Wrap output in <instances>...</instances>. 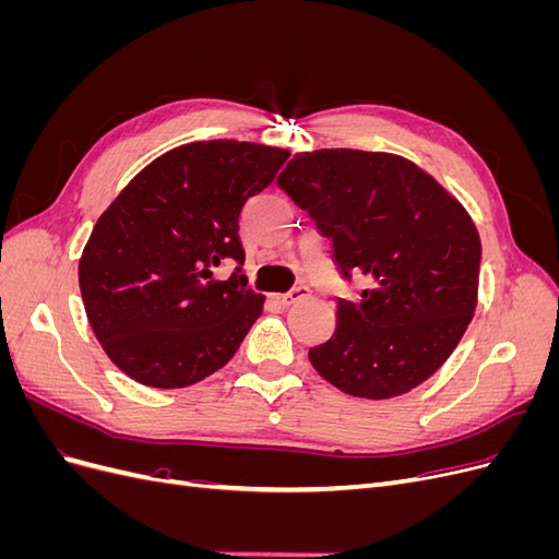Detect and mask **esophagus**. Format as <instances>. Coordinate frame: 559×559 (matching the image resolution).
<instances>
[{
  "instance_id": "34e87169",
  "label": "esophagus",
  "mask_w": 559,
  "mask_h": 559,
  "mask_svg": "<svg viewBox=\"0 0 559 559\" xmlns=\"http://www.w3.org/2000/svg\"><path fill=\"white\" fill-rule=\"evenodd\" d=\"M308 294H310L308 286H294L292 292H286V294L280 296V302H282V306H294V302H298L300 298H306Z\"/></svg>"
}]
</instances>
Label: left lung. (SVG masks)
<instances>
[{
    "label": "left lung",
    "instance_id": "8db88e82",
    "mask_svg": "<svg viewBox=\"0 0 559 559\" xmlns=\"http://www.w3.org/2000/svg\"><path fill=\"white\" fill-rule=\"evenodd\" d=\"M277 183L331 240L341 275L370 282L359 302L337 298L333 335L308 352L317 373L361 399L429 380L478 302L480 235L462 202L382 151H302Z\"/></svg>",
    "mask_w": 559,
    "mask_h": 559
}]
</instances>
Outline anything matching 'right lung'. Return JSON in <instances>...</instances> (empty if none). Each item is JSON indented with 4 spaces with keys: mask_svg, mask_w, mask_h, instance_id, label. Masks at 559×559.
Instances as JSON below:
<instances>
[{
    "mask_svg": "<svg viewBox=\"0 0 559 559\" xmlns=\"http://www.w3.org/2000/svg\"><path fill=\"white\" fill-rule=\"evenodd\" d=\"M289 151L212 140L167 151L97 218L79 261L91 329L140 384L189 386L224 368L263 312L240 267V212L273 183Z\"/></svg>",
    "mask_w": 559,
    "mask_h": 559,
    "instance_id": "add662e5",
    "label": "right lung"
}]
</instances>
